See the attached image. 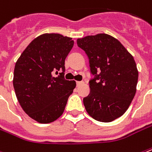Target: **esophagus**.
I'll return each mask as SVG.
<instances>
[{
	"label": "esophagus",
	"instance_id": "esophagus-1",
	"mask_svg": "<svg viewBox=\"0 0 152 152\" xmlns=\"http://www.w3.org/2000/svg\"><path fill=\"white\" fill-rule=\"evenodd\" d=\"M83 83V81H76V86H80V85H81V84Z\"/></svg>",
	"mask_w": 152,
	"mask_h": 152
}]
</instances>
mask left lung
<instances>
[{
	"label": "left lung",
	"mask_w": 152,
	"mask_h": 152,
	"mask_svg": "<svg viewBox=\"0 0 152 152\" xmlns=\"http://www.w3.org/2000/svg\"><path fill=\"white\" fill-rule=\"evenodd\" d=\"M89 58L90 94L83 98L89 115L100 122H111L128 109L136 94L138 71L133 56L115 38L107 34L77 39Z\"/></svg>",
	"instance_id": "left-lung-1"
}]
</instances>
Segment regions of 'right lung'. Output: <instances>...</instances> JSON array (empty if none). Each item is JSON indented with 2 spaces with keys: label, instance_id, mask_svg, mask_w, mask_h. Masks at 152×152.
Returning <instances> with one entry per match:
<instances>
[{
  "label": "right lung",
  "instance_id": "obj_1",
  "mask_svg": "<svg viewBox=\"0 0 152 152\" xmlns=\"http://www.w3.org/2000/svg\"><path fill=\"white\" fill-rule=\"evenodd\" d=\"M72 38L43 34L27 46L15 66L13 85L23 110L41 124L55 121L64 112L76 87L64 78L65 59L73 46ZM61 72L57 77L53 73Z\"/></svg>",
  "mask_w": 152,
  "mask_h": 152
}]
</instances>
